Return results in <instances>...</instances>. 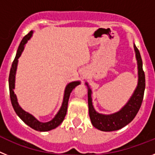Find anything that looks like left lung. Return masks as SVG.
<instances>
[{"mask_svg":"<svg viewBox=\"0 0 155 155\" xmlns=\"http://www.w3.org/2000/svg\"><path fill=\"white\" fill-rule=\"evenodd\" d=\"M134 47L136 53L137 61V86L136 89L134 90L130 98L120 111L110 115L97 113L92 105L91 90L87 82L85 83L86 85L87 86V102H88L90 119L92 125L99 130L109 132V131L118 130L120 129L123 128L134 120L141 106L145 89V74L143 71V63L139 50L135 44L134 45Z\"/></svg>","mask_w":155,"mask_h":155,"instance_id":"8db88e82","label":"left lung"}]
</instances>
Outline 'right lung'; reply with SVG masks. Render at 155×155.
<instances>
[{
    "label": "right lung",
    "instance_id": "1",
    "mask_svg": "<svg viewBox=\"0 0 155 155\" xmlns=\"http://www.w3.org/2000/svg\"><path fill=\"white\" fill-rule=\"evenodd\" d=\"M32 33H33V31H30L29 33L27 34L23 38L22 40L20 42V45H19L18 49L17 50V53H16L15 58L13 63H12V68H11L10 71V74H9V79H8V82H9V91H10V98L12 106L14 108V110L15 111L16 114L19 116V118L21 119L25 124H27L31 128L34 129L35 130L44 132V131H49L51 130H53V129H55L56 127H58L64 121V117H65L66 114H67V110H68V100H69L70 94H71L72 90L77 85H78V84H81V82L79 81H72L66 86L62 105H61V109H60L59 112L57 113V114L55 116V117L52 120H50V121L46 122V123L39 122L32 115L27 113V112H25V111L21 109V106L18 105L16 94L14 92L15 83V74L16 71H17L18 58L21 55V53L23 52V50H24L25 48V45L27 42V41L31 38V36L32 35Z\"/></svg>",
    "mask_w": 155,
    "mask_h": 155
}]
</instances>
